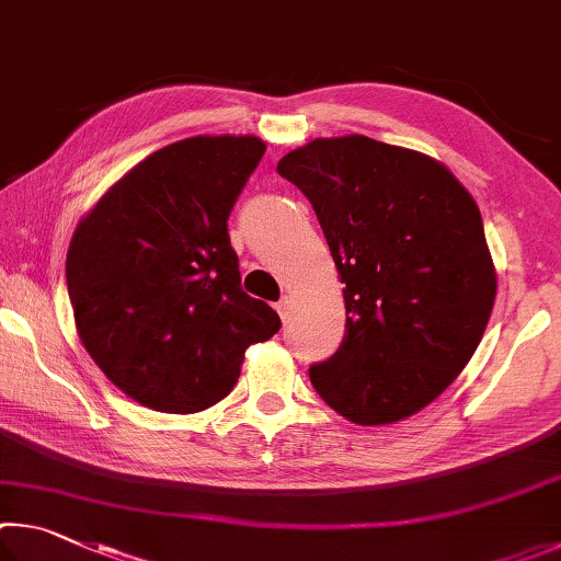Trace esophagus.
I'll return each mask as SVG.
<instances>
[{"mask_svg": "<svg viewBox=\"0 0 561 561\" xmlns=\"http://www.w3.org/2000/svg\"><path fill=\"white\" fill-rule=\"evenodd\" d=\"M275 310H278V316L283 320H288V316H290V296H283L278 302H275Z\"/></svg>", "mask_w": 561, "mask_h": 561, "instance_id": "esophagus-1", "label": "esophagus"}]
</instances>
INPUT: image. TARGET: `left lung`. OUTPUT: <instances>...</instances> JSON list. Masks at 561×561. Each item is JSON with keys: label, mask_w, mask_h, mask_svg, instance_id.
<instances>
[{"label": "left lung", "mask_w": 561, "mask_h": 561, "mask_svg": "<svg viewBox=\"0 0 561 561\" xmlns=\"http://www.w3.org/2000/svg\"><path fill=\"white\" fill-rule=\"evenodd\" d=\"M308 196L345 283L347 330L310 381L359 426L414 416L480 345L497 275L473 196L446 164L365 135L318 137L278 162Z\"/></svg>", "instance_id": "1"}]
</instances>
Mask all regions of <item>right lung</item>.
<instances>
[{"label": "right lung", "mask_w": 561, "mask_h": 561, "mask_svg": "<svg viewBox=\"0 0 561 561\" xmlns=\"http://www.w3.org/2000/svg\"><path fill=\"white\" fill-rule=\"evenodd\" d=\"M253 135H196L145 157L78 221L68 298L88 355L137 404L196 414L233 389L280 318L245 296L229 214L259 167Z\"/></svg>", "instance_id": "add662e5"}]
</instances>
